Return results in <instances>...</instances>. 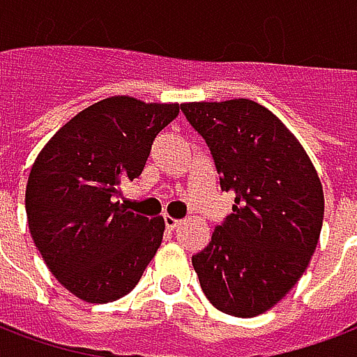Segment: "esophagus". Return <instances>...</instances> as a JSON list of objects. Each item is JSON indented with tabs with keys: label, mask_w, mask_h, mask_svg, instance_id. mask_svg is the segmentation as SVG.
I'll return each instance as SVG.
<instances>
[{
	"label": "esophagus",
	"mask_w": 357,
	"mask_h": 357,
	"mask_svg": "<svg viewBox=\"0 0 357 357\" xmlns=\"http://www.w3.org/2000/svg\"><path fill=\"white\" fill-rule=\"evenodd\" d=\"M164 224H166V229H170V231H174L176 227H179V224H181V220H178V218H172V216H164Z\"/></svg>",
	"instance_id": "obj_1"
}]
</instances>
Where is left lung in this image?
<instances>
[{
	"label": "left lung",
	"mask_w": 357,
	"mask_h": 357,
	"mask_svg": "<svg viewBox=\"0 0 357 357\" xmlns=\"http://www.w3.org/2000/svg\"><path fill=\"white\" fill-rule=\"evenodd\" d=\"M208 145L233 212L193 256L202 292L220 312L255 317L298 283L323 225L321 179L300 141L250 99L183 102Z\"/></svg>",
	"instance_id": "1"
}]
</instances>
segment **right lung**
<instances>
[{
    "mask_svg": "<svg viewBox=\"0 0 357 357\" xmlns=\"http://www.w3.org/2000/svg\"><path fill=\"white\" fill-rule=\"evenodd\" d=\"M178 114V102L107 97L70 118L32 164L24 199L30 235L55 279L84 302L122 298L160 247L164 218L133 214L116 197Z\"/></svg>",
    "mask_w": 357,
    "mask_h": 357,
    "instance_id": "1",
    "label": "right lung"
}]
</instances>
